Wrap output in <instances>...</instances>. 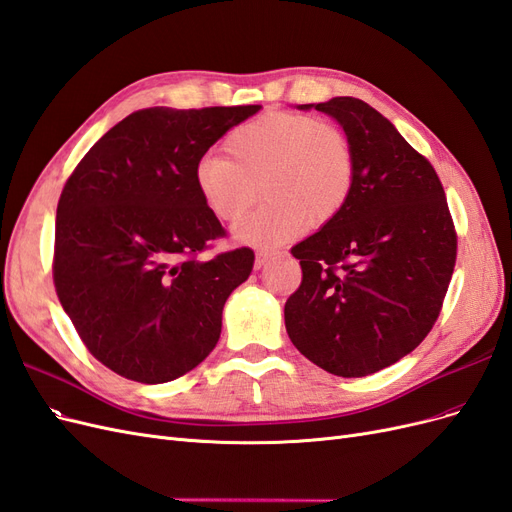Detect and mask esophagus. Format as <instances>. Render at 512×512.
Returning a JSON list of instances; mask_svg holds the SVG:
<instances>
[{"mask_svg":"<svg viewBox=\"0 0 512 512\" xmlns=\"http://www.w3.org/2000/svg\"><path fill=\"white\" fill-rule=\"evenodd\" d=\"M276 255H278V253L272 251V249H259L257 255H255V268H257V270L263 268V266H266V263H268L270 259H274Z\"/></svg>","mask_w":512,"mask_h":512,"instance_id":"obj_1","label":"esophagus"}]
</instances>
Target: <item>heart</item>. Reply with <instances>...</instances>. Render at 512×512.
<instances>
[{"mask_svg": "<svg viewBox=\"0 0 512 512\" xmlns=\"http://www.w3.org/2000/svg\"><path fill=\"white\" fill-rule=\"evenodd\" d=\"M355 146L346 131L310 114L276 110L242 123L223 140V157H204L193 183L221 223H236L256 201L267 202L234 227L244 244H278L334 221L355 187Z\"/></svg>", "mask_w": 512, "mask_h": 512, "instance_id": "1", "label": "heart"}]
</instances>
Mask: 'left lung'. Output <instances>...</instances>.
I'll return each instance as SVG.
<instances>
[{"instance_id": "1", "label": "left lung", "mask_w": 512, "mask_h": 512, "mask_svg": "<svg viewBox=\"0 0 512 512\" xmlns=\"http://www.w3.org/2000/svg\"><path fill=\"white\" fill-rule=\"evenodd\" d=\"M355 146L349 204L295 244L302 285L285 304L291 342L329 374L357 378L415 351L447 295L457 234L432 163L357 97L304 104Z\"/></svg>"}]
</instances>
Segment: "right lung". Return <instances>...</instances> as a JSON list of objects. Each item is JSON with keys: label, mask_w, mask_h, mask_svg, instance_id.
Masks as SVG:
<instances>
[{"label": "right lung", "mask_w": 512, "mask_h": 512, "mask_svg": "<svg viewBox=\"0 0 512 512\" xmlns=\"http://www.w3.org/2000/svg\"><path fill=\"white\" fill-rule=\"evenodd\" d=\"M261 106L129 114L65 183L53 280L89 353L129 381L187 374L221 336L223 306L249 278V246L200 257L225 229L193 183L208 148Z\"/></svg>", "instance_id": "right-lung-1"}]
</instances>
